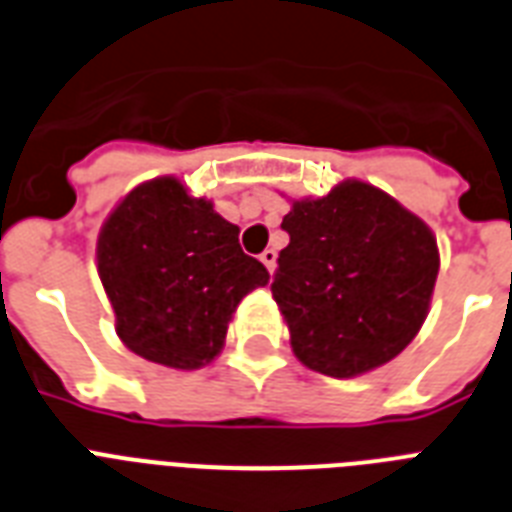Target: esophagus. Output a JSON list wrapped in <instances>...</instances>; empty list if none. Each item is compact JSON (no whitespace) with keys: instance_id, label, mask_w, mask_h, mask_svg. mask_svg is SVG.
<instances>
[{"instance_id":"1","label":"esophagus","mask_w":512,"mask_h":512,"mask_svg":"<svg viewBox=\"0 0 512 512\" xmlns=\"http://www.w3.org/2000/svg\"><path fill=\"white\" fill-rule=\"evenodd\" d=\"M260 260H263V265L268 268L270 276H273V270H276V260H278L276 249H265L263 255H260Z\"/></svg>"}]
</instances>
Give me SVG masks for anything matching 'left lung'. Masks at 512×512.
I'll use <instances>...</instances> for the list:
<instances>
[{
	"label": "left lung",
	"instance_id": "left-lung-1",
	"mask_svg": "<svg viewBox=\"0 0 512 512\" xmlns=\"http://www.w3.org/2000/svg\"><path fill=\"white\" fill-rule=\"evenodd\" d=\"M273 299L302 365L331 378L376 371L429 315L439 247L426 223L373 184L347 178L292 199Z\"/></svg>",
	"mask_w": 512,
	"mask_h": 512
}]
</instances>
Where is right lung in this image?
I'll use <instances>...</instances> for the list:
<instances>
[{
  "mask_svg": "<svg viewBox=\"0 0 512 512\" xmlns=\"http://www.w3.org/2000/svg\"><path fill=\"white\" fill-rule=\"evenodd\" d=\"M97 273L120 342L176 371L213 363L239 302L270 278L239 247V226L176 176L144 181L115 205L99 231Z\"/></svg>",
  "mask_w": 512,
  "mask_h": 512,
  "instance_id": "add662e5",
  "label": "right lung"
}]
</instances>
